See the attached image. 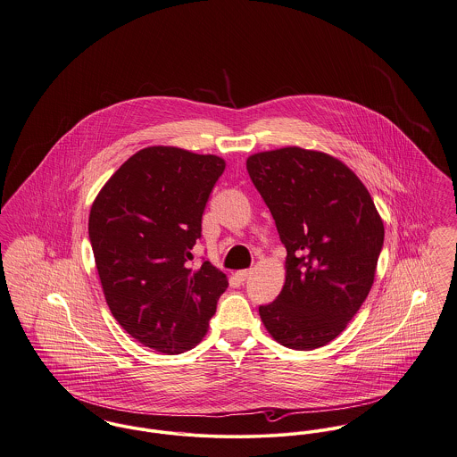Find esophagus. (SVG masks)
Instances as JSON below:
<instances>
[{"mask_svg":"<svg viewBox=\"0 0 457 457\" xmlns=\"http://www.w3.org/2000/svg\"><path fill=\"white\" fill-rule=\"evenodd\" d=\"M250 274H252L250 269H243V270L237 272V278H238V281H246L250 278Z\"/></svg>","mask_w":457,"mask_h":457,"instance_id":"obj_1","label":"esophagus"}]
</instances>
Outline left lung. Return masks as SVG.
<instances>
[{
	"label": "left lung",
	"instance_id": "left-lung-1",
	"mask_svg": "<svg viewBox=\"0 0 457 457\" xmlns=\"http://www.w3.org/2000/svg\"><path fill=\"white\" fill-rule=\"evenodd\" d=\"M287 248V279L259 307L270 337L288 349H320L357 314L375 281L383 220L361 179L322 152L287 146L246 161Z\"/></svg>",
	"mask_w": 457,
	"mask_h": 457
}]
</instances>
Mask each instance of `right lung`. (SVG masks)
I'll return each mask as SVG.
<instances>
[{"label":"right lung","mask_w":457,"mask_h":457,"mask_svg":"<svg viewBox=\"0 0 457 457\" xmlns=\"http://www.w3.org/2000/svg\"><path fill=\"white\" fill-rule=\"evenodd\" d=\"M226 162L148 146L124 162L89 212V242L108 307L148 349L181 353L205 337L228 278L193 268L202 214Z\"/></svg>","instance_id":"obj_1"}]
</instances>
